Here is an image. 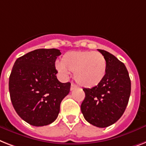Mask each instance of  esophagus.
Instances as JSON below:
<instances>
[{
	"mask_svg": "<svg viewBox=\"0 0 146 146\" xmlns=\"http://www.w3.org/2000/svg\"><path fill=\"white\" fill-rule=\"evenodd\" d=\"M76 86L75 85H73V84H71V86H70V91H73V90L76 89Z\"/></svg>",
	"mask_w": 146,
	"mask_h": 146,
	"instance_id": "34e87169",
	"label": "esophagus"
}]
</instances>
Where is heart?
Masks as SVG:
<instances>
[{
  "mask_svg": "<svg viewBox=\"0 0 146 146\" xmlns=\"http://www.w3.org/2000/svg\"><path fill=\"white\" fill-rule=\"evenodd\" d=\"M61 73L73 72L76 82L82 87L92 88L104 80L107 62L103 54L94 51H70L63 55L57 64Z\"/></svg>",
  "mask_w": 146,
  "mask_h": 146,
  "instance_id": "1",
  "label": "heart"
}]
</instances>
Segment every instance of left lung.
<instances>
[{"mask_svg":"<svg viewBox=\"0 0 146 146\" xmlns=\"http://www.w3.org/2000/svg\"><path fill=\"white\" fill-rule=\"evenodd\" d=\"M107 62L104 80L92 88H84L85 98L81 111L88 122L98 127H106L121 117L128 104L131 83L125 65L115 56L98 49Z\"/></svg>","mask_w":146,"mask_h":146,"instance_id":"1","label":"left lung"}]
</instances>
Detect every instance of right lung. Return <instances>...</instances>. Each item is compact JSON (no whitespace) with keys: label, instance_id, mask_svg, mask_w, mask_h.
<instances>
[{"label":"right lung","instance_id":"add662e5","mask_svg":"<svg viewBox=\"0 0 146 146\" xmlns=\"http://www.w3.org/2000/svg\"><path fill=\"white\" fill-rule=\"evenodd\" d=\"M56 48H39L15 61L9 79V91L15 112L25 121L40 127L52 123L60 112L70 83L57 79Z\"/></svg>","mask_w":146,"mask_h":146}]
</instances>
